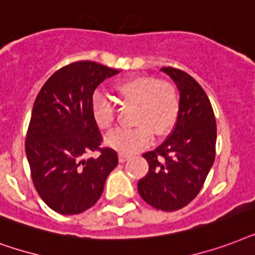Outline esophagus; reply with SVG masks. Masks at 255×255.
I'll return each mask as SVG.
<instances>
[{
  "mask_svg": "<svg viewBox=\"0 0 255 255\" xmlns=\"http://www.w3.org/2000/svg\"><path fill=\"white\" fill-rule=\"evenodd\" d=\"M130 158L129 154H125V153H120V162H125Z\"/></svg>",
  "mask_w": 255,
  "mask_h": 255,
  "instance_id": "34e87169",
  "label": "esophagus"
}]
</instances>
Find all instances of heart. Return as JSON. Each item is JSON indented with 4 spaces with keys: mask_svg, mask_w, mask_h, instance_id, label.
<instances>
[{
    "mask_svg": "<svg viewBox=\"0 0 255 255\" xmlns=\"http://www.w3.org/2000/svg\"><path fill=\"white\" fill-rule=\"evenodd\" d=\"M116 92L124 100L137 105L133 129H120L106 138L108 145L121 153H133L149 145L155 135H165L174 126L179 100L174 88L154 77H131L116 85ZM92 114L101 130H110L114 124V106L102 94L92 100Z\"/></svg>",
    "mask_w": 255,
    "mask_h": 255,
    "instance_id": "b5f03b06",
    "label": "heart"
}]
</instances>
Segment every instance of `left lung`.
<instances>
[{"label": "left lung", "mask_w": 255, "mask_h": 255, "mask_svg": "<svg viewBox=\"0 0 255 255\" xmlns=\"http://www.w3.org/2000/svg\"><path fill=\"white\" fill-rule=\"evenodd\" d=\"M161 72L178 89V117L166 141L142 154L149 171L137 187L150 206L174 212L191 202L202 189L216 158L217 125L212 104L193 77L174 68Z\"/></svg>", "instance_id": "8db88e82"}]
</instances>
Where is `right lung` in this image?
Returning a JSON list of instances; mask_svg holds the SVG:
<instances>
[{"instance_id": "1", "label": "right lung", "mask_w": 255, "mask_h": 255, "mask_svg": "<svg viewBox=\"0 0 255 255\" xmlns=\"http://www.w3.org/2000/svg\"><path fill=\"white\" fill-rule=\"evenodd\" d=\"M120 70L92 61L60 69L35 98L25 150L31 179L42 201L54 212L72 216L100 199L110 171L117 166L116 150L100 149L101 133L92 114L93 93ZM100 150L97 159L83 158Z\"/></svg>"}]
</instances>
